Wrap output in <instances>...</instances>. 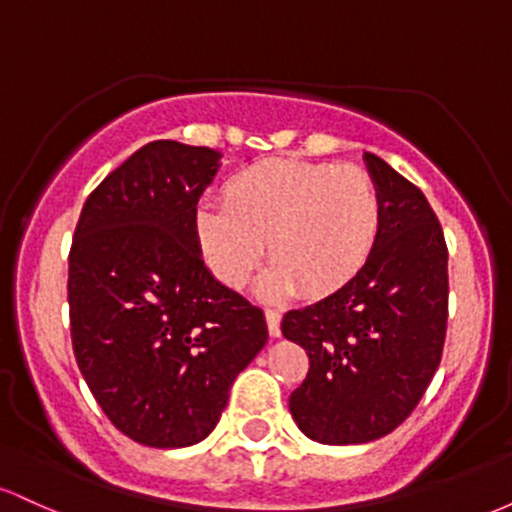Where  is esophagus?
I'll return each mask as SVG.
<instances>
[{
    "instance_id": "obj_1",
    "label": "esophagus",
    "mask_w": 512,
    "mask_h": 512,
    "mask_svg": "<svg viewBox=\"0 0 512 512\" xmlns=\"http://www.w3.org/2000/svg\"><path fill=\"white\" fill-rule=\"evenodd\" d=\"M264 317H267L269 334H272V337H281V313H279V310L269 308L267 313H264Z\"/></svg>"
}]
</instances>
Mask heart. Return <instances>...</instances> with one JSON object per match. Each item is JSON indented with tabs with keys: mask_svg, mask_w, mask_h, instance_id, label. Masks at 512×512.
<instances>
[{
	"mask_svg": "<svg viewBox=\"0 0 512 512\" xmlns=\"http://www.w3.org/2000/svg\"><path fill=\"white\" fill-rule=\"evenodd\" d=\"M383 226V202L366 170L274 158L226 182L223 204L195 211L199 255L221 284L240 289L264 255L272 267L257 281L264 298L301 289L325 298L370 260Z\"/></svg>",
	"mask_w": 512,
	"mask_h": 512,
	"instance_id": "1",
	"label": "heart"
}]
</instances>
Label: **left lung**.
Returning <instances> with one entry per match:
<instances>
[{
    "label": "left lung",
    "instance_id": "obj_1",
    "mask_svg": "<svg viewBox=\"0 0 512 512\" xmlns=\"http://www.w3.org/2000/svg\"><path fill=\"white\" fill-rule=\"evenodd\" d=\"M383 202L370 260L349 284L281 320L310 368L289 409L308 438L370 443L414 411L436 375L448 327V248L424 192L363 156Z\"/></svg>",
    "mask_w": 512,
    "mask_h": 512
}]
</instances>
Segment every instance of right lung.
Masks as SVG:
<instances>
[{
	"label": "right lung",
	"instance_id": "1",
	"mask_svg": "<svg viewBox=\"0 0 512 512\" xmlns=\"http://www.w3.org/2000/svg\"><path fill=\"white\" fill-rule=\"evenodd\" d=\"M207 146L151 142L86 199L69 252L76 363L115 428L187 448L219 424L267 344L264 313L204 267L195 211L221 166Z\"/></svg>",
	"mask_w": 512,
	"mask_h": 512
}]
</instances>
